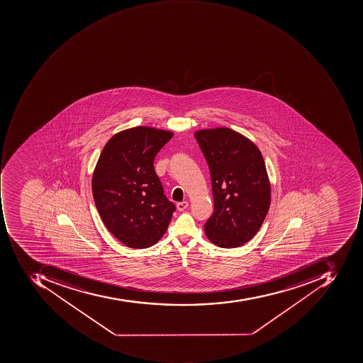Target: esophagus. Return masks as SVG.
I'll return each mask as SVG.
<instances>
[{
  "label": "esophagus",
  "instance_id": "esophagus-1",
  "mask_svg": "<svg viewBox=\"0 0 363 363\" xmlns=\"http://www.w3.org/2000/svg\"><path fill=\"white\" fill-rule=\"evenodd\" d=\"M187 206H189V203L186 201H180V203L177 204V208H178L179 211H184L185 208H187Z\"/></svg>",
  "mask_w": 363,
  "mask_h": 363
}]
</instances>
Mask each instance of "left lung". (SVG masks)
Wrapping results in <instances>:
<instances>
[{
    "label": "left lung",
    "mask_w": 363,
    "mask_h": 363,
    "mask_svg": "<svg viewBox=\"0 0 363 363\" xmlns=\"http://www.w3.org/2000/svg\"><path fill=\"white\" fill-rule=\"evenodd\" d=\"M211 171L213 213L205 233L219 247H238L259 231L270 205V184L259 148L228 128L194 134Z\"/></svg>",
    "instance_id": "obj_1"
}]
</instances>
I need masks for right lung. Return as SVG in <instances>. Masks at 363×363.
Segmentation results:
<instances>
[{
  "instance_id": "obj_1",
  "label": "right lung",
  "mask_w": 363,
  "mask_h": 363,
  "mask_svg": "<svg viewBox=\"0 0 363 363\" xmlns=\"http://www.w3.org/2000/svg\"><path fill=\"white\" fill-rule=\"evenodd\" d=\"M172 136L147 126L128 128L112 136L98 159L94 201L104 225L126 247L154 245L176 211L154 168L155 157Z\"/></svg>"
}]
</instances>
